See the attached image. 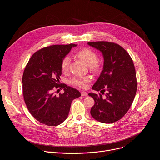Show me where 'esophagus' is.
Segmentation results:
<instances>
[{
	"label": "esophagus",
	"instance_id": "34e87169",
	"mask_svg": "<svg viewBox=\"0 0 160 160\" xmlns=\"http://www.w3.org/2000/svg\"><path fill=\"white\" fill-rule=\"evenodd\" d=\"M81 95L82 96H87V93L84 92V91H82V92H81Z\"/></svg>",
	"mask_w": 160,
	"mask_h": 160
}]
</instances>
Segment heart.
I'll return each mask as SVG.
<instances>
[{"mask_svg":"<svg viewBox=\"0 0 160 160\" xmlns=\"http://www.w3.org/2000/svg\"><path fill=\"white\" fill-rule=\"evenodd\" d=\"M77 56L83 61L87 65L89 66L90 69L94 72L98 71L99 69V64L97 61L98 56L96 53L88 48H83L77 52ZM70 64V58L66 56L61 62V70L63 72H66L69 70ZM90 80V77L88 76L79 77L76 76L72 78L71 82L77 87L84 88L87 86V83Z\"/></svg>","mask_w":160,"mask_h":160,"instance_id":"b5f03b06","label":"heart"}]
</instances>
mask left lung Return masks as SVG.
<instances>
[{
  "label": "left lung",
  "instance_id": "obj_1",
  "mask_svg": "<svg viewBox=\"0 0 160 160\" xmlns=\"http://www.w3.org/2000/svg\"><path fill=\"white\" fill-rule=\"evenodd\" d=\"M104 57L103 70L92 87L103 94L89 93L95 101L90 114L98 122L111 123L120 120L130 109L137 91L135 66L129 54L120 45L107 41L88 42ZM103 92H102V91Z\"/></svg>",
  "mask_w": 160,
  "mask_h": 160
}]
</instances>
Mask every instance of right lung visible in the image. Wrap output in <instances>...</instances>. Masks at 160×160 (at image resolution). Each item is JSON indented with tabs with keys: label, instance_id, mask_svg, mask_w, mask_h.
<instances>
[{
	"label": "right lung",
	"instance_id": "add662e5",
	"mask_svg": "<svg viewBox=\"0 0 160 160\" xmlns=\"http://www.w3.org/2000/svg\"><path fill=\"white\" fill-rule=\"evenodd\" d=\"M77 45H52L35 52L29 59L22 75V94L31 115L48 126L62 123L69 114L73 99L79 98V91L64 83L59 84L61 62ZM65 92L56 96V89Z\"/></svg>",
	"mask_w": 160,
	"mask_h": 160
}]
</instances>
